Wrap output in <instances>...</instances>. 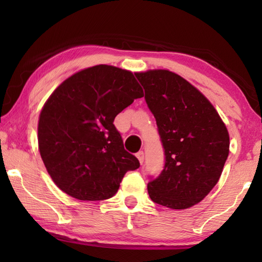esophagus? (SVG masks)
Here are the masks:
<instances>
[{
    "label": "esophagus",
    "instance_id": "34e87169",
    "mask_svg": "<svg viewBox=\"0 0 262 262\" xmlns=\"http://www.w3.org/2000/svg\"><path fill=\"white\" fill-rule=\"evenodd\" d=\"M136 157H137V159H139L141 164H143V162H144V152L143 151L137 152L136 154Z\"/></svg>",
    "mask_w": 262,
    "mask_h": 262
}]
</instances>
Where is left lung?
<instances>
[{"instance_id": "8db88e82", "label": "left lung", "mask_w": 262, "mask_h": 262, "mask_svg": "<svg viewBox=\"0 0 262 262\" xmlns=\"http://www.w3.org/2000/svg\"><path fill=\"white\" fill-rule=\"evenodd\" d=\"M135 76L165 155L161 174L148 184L149 196L171 209H187L219 181L229 155L228 129L210 101L179 75L156 69Z\"/></svg>"}]
</instances>
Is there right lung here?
<instances>
[{"instance_id":"add662e5","label":"right lung","mask_w":262,"mask_h":262,"mask_svg":"<svg viewBox=\"0 0 262 262\" xmlns=\"http://www.w3.org/2000/svg\"><path fill=\"white\" fill-rule=\"evenodd\" d=\"M143 90L132 72L99 64L62 82L43 105L39 151L55 185L82 201L112 198L127 171L140 167L113 125Z\"/></svg>"}]
</instances>
